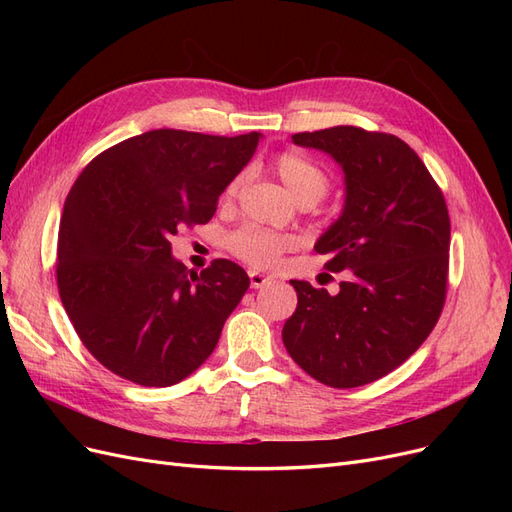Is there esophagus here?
I'll return each mask as SVG.
<instances>
[{
    "label": "esophagus",
    "instance_id": "1",
    "mask_svg": "<svg viewBox=\"0 0 512 512\" xmlns=\"http://www.w3.org/2000/svg\"><path fill=\"white\" fill-rule=\"evenodd\" d=\"M247 275H250V286L252 288H262V286H267L269 282H271V277L269 275H265V273H260V271H250V273H247Z\"/></svg>",
    "mask_w": 512,
    "mask_h": 512
}]
</instances>
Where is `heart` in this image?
Segmentation results:
<instances>
[{"instance_id": "obj_1", "label": "heart", "mask_w": 512, "mask_h": 512, "mask_svg": "<svg viewBox=\"0 0 512 512\" xmlns=\"http://www.w3.org/2000/svg\"><path fill=\"white\" fill-rule=\"evenodd\" d=\"M273 168L277 177L290 190V194L299 200V203L314 205L327 194L331 179L329 173L318 162L307 158L301 151H282L277 153L273 160ZM243 177L232 179L226 188V196L232 198L237 194ZM299 245L297 237L288 235V232H277L260 226H245L228 237L230 252L243 262L258 269L273 267L286 252L294 250Z\"/></svg>"}]
</instances>
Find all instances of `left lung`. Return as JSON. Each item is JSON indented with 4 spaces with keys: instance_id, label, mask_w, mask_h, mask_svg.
<instances>
[{
    "instance_id": "1",
    "label": "left lung",
    "mask_w": 512,
    "mask_h": 512,
    "mask_svg": "<svg viewBox=\"0 0 512 512\" xmlns=\"http://www.w3.org/2000/svg\"><path fill=\"white\" fill-rule=\"evenodd\" d=\"M342 166L346 200L316 241L339 292L292 280L297 309L282 339L303 371L333 389L389 374L436 327L446 299L451 220L427 166L401 138L335 126L292 136Z\"/></svg>"
}]
</instances>
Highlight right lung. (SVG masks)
I'll use <instances>...</instances> for the list:
<instances>
[{
	"label": "right lung",
	"mask_w": 512,
	"mask_h": 512,
	"mask_svg": "<svg viewBox=\"0 0 512 512\" xmlns=\"http://www.w3.org/2000/svg\"><path fill=\"white\" fill-rule=\"evenodd\" d=\"M258 138L151 130L108 147L74 181L59 224L57 288L83 346L113 374L170 386L218 346L250 277L226 258L188 271L170 237L213 218Z\"/></svg>",
	"instance_id": "1"
}]
</instances>
